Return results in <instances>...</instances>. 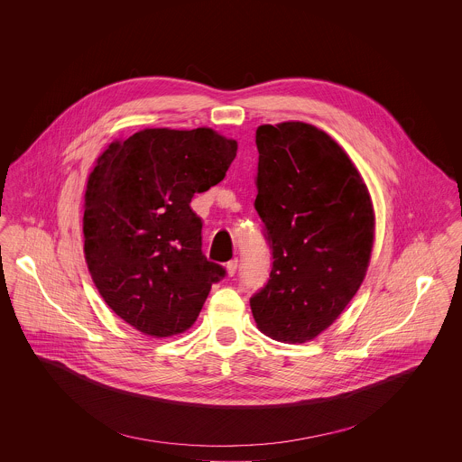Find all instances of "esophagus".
<instances>
[{
	"mask_svg": "<svg viewBox=\"0 0 462 462\" xmlns=\"http://www.w3.org/2000/svg\"><path fill=\"white\" fill-rule=\"evenodd\" d=\"M238 266H240V262H238V260L229 262V263H227V273L233 277V275L238 272Z\"/></svg>",
	"mask_w": 462,
	"mask_h": 462,
	"instance_id": "34e87169",
	"label": "esophagus"
}]
</instances>
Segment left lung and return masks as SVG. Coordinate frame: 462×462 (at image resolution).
<instances>
[{"instance_id":"left-lung-1","label":"left lung","mask_w":462,"mask_h":462,"mask_svg":"<svg viewBox=\"0 0 462 462\" xmlns=\"http://www.w3.org/2000/svg\"><path fill=\"white\" fill-rule=\"evenodd\" d=\"M256 145L254 208L273 262L251 310L266 336L304 343L328 329L359 290L374 245V206L328 133L306 123L263 125Z\"/></svg>"}]
</instances>
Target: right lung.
I'll use <instances>...</instances> for the list:
<instances>
[{"instance_id":"right-lung-1","label":"right lung","mask_w":462,"mask_h":462,"mask_svg":"<svg viewBox=\"0 0 462 462\" xmlns=\"http://www.w3.org/2000/svg\"><path fill=\"white\" fill-rule=\"evenodd\" d=\"M238 143L209 128H151L114 142L85 192V260L105 302L134 329L192 328L222 264L202 254L190 200L220 183Z\"/></svg>"}]
</instances>
